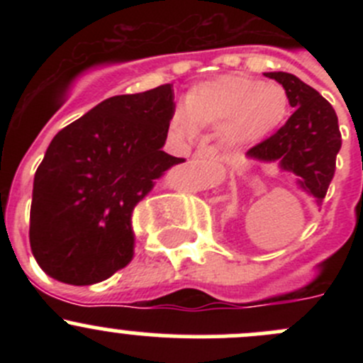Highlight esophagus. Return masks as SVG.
<instances>
[{
	"mask_svg": "<svg viewBox=\"0 0 363 363\" xmlns=\"http://www.w3.org/2000/svg\"><path fill=\"white\" fill-rule=\"evenodd\" d=\"M193 158L196 160H219V152L218 149L214 147V145H207V147H202L199 149V151L193 155Z\"/></svg>",
	"mask_w": 363,
	"mask_h": 363,
	"instance_id": "esophagus-1",
	"label": "esophagus"
}]
</instances>
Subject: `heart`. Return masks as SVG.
Wrapping results in <instances>:
<instances>
[{"label": "heart", "instance_id": "heart-1", "mask_svg": "<svg viewBox=\"0 0 363 363\" xmlns=\"http://www.w3.org/2000/svg\"><path fill=\"white\" fill-rule=\"evenodd\" d=\"M290 108L288 93L276 82L223 75L196 84L186 94V108L172 116V130L195 137L199 126H216L223 147L251 145L276 130Z\"/></svg>", "mask_w": 363, "mask_h": 363}]
</instances>
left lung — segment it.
Segmentation results:
<instances>
[{
    "instance_id": "left-lung-1",
    "label": "left lung",
    "mask_w": 363,
    "mask_h": 363,
    "mask_svg": "<svg viewBox=\"0 0 363 363\" xmlns=\"http://www.w3.org/2000/svg\"><path fill=\"white\" fill-rule=\"evenodd\" d=\"M265 77L286 89L295 112L276 133L252 145L247 156L263 163H279L281 170L295 174L300 188L321 203L334 179L335 158L342 144L337 113L298 77L286 72H270Z\"/></svg>"
}]
</instances>
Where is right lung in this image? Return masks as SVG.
I'll return each mask as SVG.
<instances>
[{
  "mask_svg": "<svg viewBox=\"0 0 363 363\" xmlns=\"http://www.w3.org/2000/svg\"><path fill=\"white\" fill-rule=\"evenodd\" d=\"M175 112L172 84L101 101L52 138L33 182L29 242L43 272L84 286L135 252L131 214L184 158L161 151Z\"/></svg>",
  "mask_w": 363,
  "mask_h": 363,
  "instance_id": "right-lung-1",
  "label": "right lung"
}]
</instances>
